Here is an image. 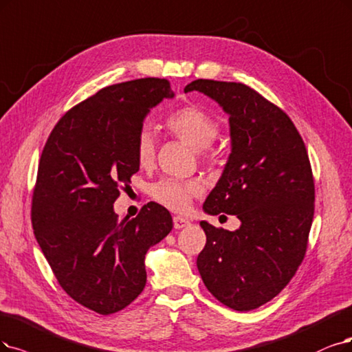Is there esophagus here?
Segmentation results:
<instances>
[{
  "label": "esophagus",
  "instance_id": "34e87169",
  "mask_svg": "<svg viewBox=\"0 0 352 352\" xmlns=\"http://www.w3.org/2000/svg\"><path fill=\"white\" fill-rule=\"evenodd\" d=\"M173 222H174V228H175V229H183V228H187V226L191 225L190 220H187V219H184V217H181V216H174Z\"/></svg>",
  "mask_w": 352,
  "mask_h": 352
}]
</instances>
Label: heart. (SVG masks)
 <instances>
[{
    "instance_id": "1",
    "label": "heart",
    "mask_w": 352,
    "mask_h": 352,
    "mask_svg": "<svg viewBox=\"0 0 352 352\" xmlns=\"http://www.w3.org/2000/svg\"><path fill=\"white\" fill-rule=\"evenodd\" d=\"M166 129L192 149L201 151L212 145L219 133V122L209 111L199 106H186L171 113L165 120ZM155 156V139L152 130L143 126L136 138V158L140 165H149ZM201 191L196 181H179L173 178L160 179L151 187L155 201L174 212H186L194 196Z\"/></svg>"
}]
</instances>
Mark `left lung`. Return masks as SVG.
<instances>
[{
    "instance_id": "1",
    "label": "left lung",
    "mask_w": 352,
    "mask_h": 352,
    "mask_svg": "<svg viewBox=\"0 0 352 352\" xmlns=\"http://www.w3.org/2000/svg\"><path fill=\"white\" fill-rule=\"evenodd\" d=\"M184 91H200L229 114L232 152L203 209L241 220L235 232L200 222L197 268L220 303L248 311L274 298L305 258L315 213L309 155L290 117L251 87L196 80Z\"/></svg>"
}]
</instances>
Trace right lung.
<instances>
[{
	"mask_svg": "<svg viewBox=\"0 0 352 352\" xmlns=\"http://www.w3.org/2000/svg\"><path fill=\"white\" fill-rule=\"evenodd\" d=\"M173 97L161 78L101 88L65 113L45 143L32 199L34 236L60 287L100 315L143 292L145 255L173 229L158 203L135 219L120 220L113 209L139 171L136 138L145 116Z\"/></svg>",
	"mask_w": 352,
	"mask_h": 352,
	"instance_id": "1",
	"label": "right lung"
}]
</instances>
